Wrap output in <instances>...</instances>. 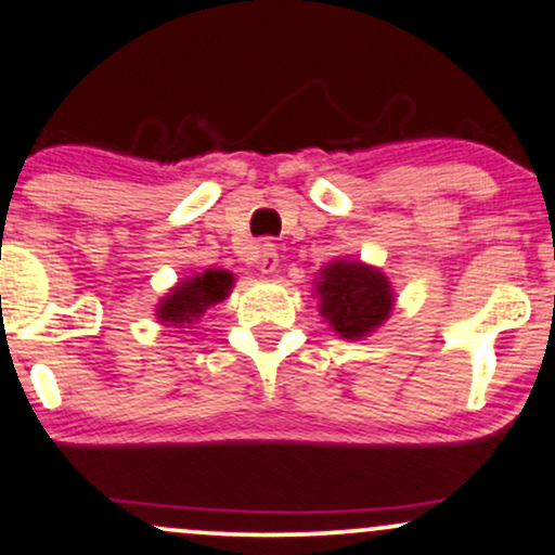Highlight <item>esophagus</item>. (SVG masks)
<instances>
[{"label": "esophagus", "instance_id": "1", "mask_svg": "<svg viewBox=\"0 0 555 555\" xmlns=\"http://www.w3.org/2000/svg\"><path fill=\"white\" fill-rule=\"evenodd\" d=\"M259 270L262 275H272L278 270V249L275 244H264L262 246V259H259Z\"/></svg>", "mask_w": 555, "mask_h": 555}]
</instances>
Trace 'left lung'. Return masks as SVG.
I'll list each match as a JSON object with an SVG mask.
<instances>
[{
    "mask_svg": "<svg viewBox=\"0 0 555 555\" xmlns=\"http://www.w3.org/2000/svg\"><path fill=\"white\" fill-rule=\"evenodd\" d=\"M319 314L345 340H363L387 322L395 291L379 267L361 259H332L314 280Z\"/></svg>",
    "mask_w": 555,
    "mask_h": 555,
    "instance_id": "obj_1",
    "label": "left lung"
}]
</instances>
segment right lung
Instances as JSON below:
<instances>
[{
  "label": "right lung",
  "mask_w": 555,
  "mask_h": 555,
  "mask_svg": "<svg viewBox=\"0 0 555 555\" xmlns=\"http://www.w3.org/2000/svg\"><path fill=\"white\" fill-rule=\"evenodd\" d=\"M236 278L228 270H205L197 275L179 280L160 304L155 306V317L163 327H189L205 314L215 304L225 301L231 296Z\"/></svg>",
  "instance_id": "obj_1"
}]
</instances>
